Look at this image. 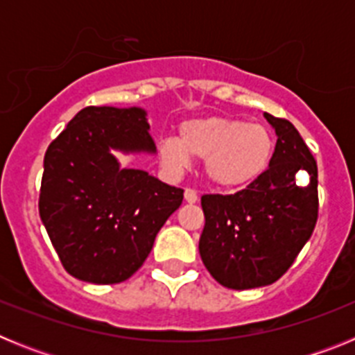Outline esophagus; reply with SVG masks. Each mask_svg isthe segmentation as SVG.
Listing matches in <instances>:
<instances>
[{
    "label": "esophagus",
    "mask_w": 355,
    "mask_h": 355,
    "mask_svg": "<svg viewBox=\"0 0 355 355\" xmlns=\"http://www.w3.org/2000/svg\"><path fill=\"white\" fill-rule=\"evenodd\" d=\"M197 199H199V196H197L196 190H192V188H187V190H184V200H187L188 205L197 202Z\"/></svg>",
    "instance_id": "esophagus-1"
}]
</instances>
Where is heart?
<instances>
[{"mask_svg": "<svg viewBox=\"0 0 355 355\" xmlns=\"http://www.w3.org/2000/svg\"><path fill=\"white\" fill-rule=\"evenodd\" d=\"M175 137L159 140L158 155L171 172L190 167L192 156L202 158L205 174L222 190H241L268 171L274 139L268 128L225 115H206L181 122Z\"/></svg>", "mask_w": 355, "mask_h": 355, "instance_id": "heart-1", "label": "heart"}]
</instances>
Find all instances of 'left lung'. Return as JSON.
I'll return each mask as SVG.
<instances>
[{"mask_svg":"<svg viewBox=\"0 0 355 355\" xmlns=\"http://www.w3.org/2000/svg\"><path fill=\"white\" fill-rule=\"evenodd\" d=\"M277 135L270 167L234 196H202L200 259L216 283L250 290L275 283L311 238L318 218L316 162L286 119L265 114Z\"/></svg>","mask_w":355,"mask_h":355,"instance_id":"obj_1","label":"left lung"}]
</instances>
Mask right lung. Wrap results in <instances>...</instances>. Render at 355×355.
Here are the masks:
<instances>
[{
    "mask_svg": "<svg viewBox=\"0 0 355 355\" xmlns=\"http://www.w3.org/2000/svg\"><path fill=\"white\" fill-rule=\"evenodd\" d=\"M147 112L140 106H87L49 144L44 156L39 213L72 277L115 284L139 270L183 190L122 155H156Z\"/></svg>",
    "mask_w": 355,
    "mask_h": 355,
    "instance_id": "obj_1",
    "label": "right lung"
}]
</instances>
